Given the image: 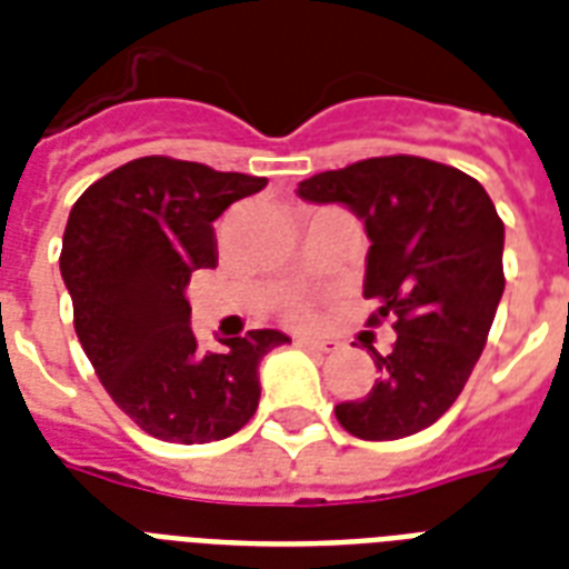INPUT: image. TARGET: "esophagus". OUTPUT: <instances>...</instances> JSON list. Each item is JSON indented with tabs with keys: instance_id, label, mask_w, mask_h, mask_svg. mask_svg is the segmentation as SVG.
<instances>
[{
	"instance_id": "esophagus-1",
	"label": "esophagus",
	"mask_w": 569,
	"mask_h": 569,
	"mask_svg": "<svg viewBox=\"0 0 569 569\" xmlns=\"http://www.w3.org/2000/svg\"><path fill=\"white\" fill-rule=\"evenodd\" d=\"M298 346L307 348V351H319V355H330V351H337V342H330V339L301 337L298 339Z\"/></svg>"
}]
</instances>
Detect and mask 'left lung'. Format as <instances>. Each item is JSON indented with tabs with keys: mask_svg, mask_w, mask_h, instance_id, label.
Listing matches in <instances>:
<instances>
[{
	"mask_svg": "<svg viewBox=\"0 0 569 569\" xmlns=\"http://www.w3.org/2000/svg\"><path fill=\"white\" fill-rule=\"evenodd\" d=\"M310 203H342L369 236L363 295L369 325L392 316L396 346L369 396L337 405L360 440H401L433 425L485 351L505 292V223L485 186L419 156H378L298 186Z\"/></svg>",
	"mask_w": 569,
	"mask_h": 569,
	"instance_id": "obj_1",
	"label": "left lung"
}]
</instances>
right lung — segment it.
<instances>
[{
	"label": "right lung",
	"mask_w": 569,
	"mask_h": 569,
	"mask_svg": "<svg viewBox=\"0 0 569 569\" xmlns=\"http://www.w3.org/2000/svg\"><path fill=\"white\" fill-rule=\"evenodd\" d=\"M266 177L144 156L120 164L70 209L61 277L73 298L76 337L114 405L168 442H212L250 422L259 360L289 337L250 330L203 351L191 333L186 286L218 266L214 218Z\"/></svg>",
	"instance_id": "obj_1"
}]
</instances>
